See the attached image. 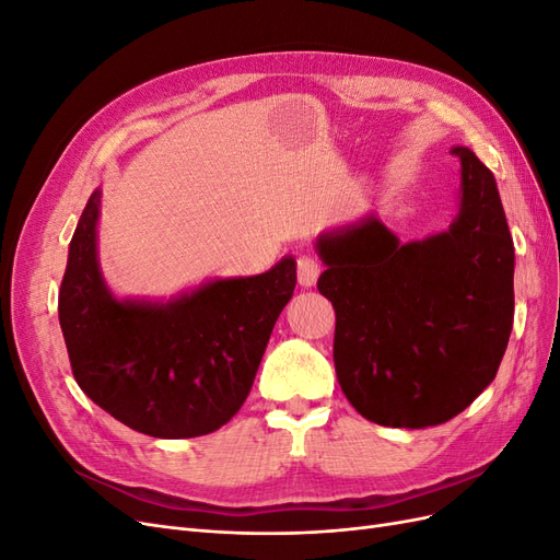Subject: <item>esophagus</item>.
I'll return each instance as SVG.
<instances>
[{
    "instance_id": "1",
    "label": "esophagus",
    "mask_w": 560,
    "mask_h": 560,
    "mask_svg": "<svg viewBox=\"0 0 560 560\" xmlns=\"http://www.w3.org/2000/svg\"><path fill=\"white\" fill-rule=\"evenodd\" d=\"M299 284L301 287H313L322 273V264L315 257H308V254H303L299 257Z\"/></svg>"
}]
</instances>
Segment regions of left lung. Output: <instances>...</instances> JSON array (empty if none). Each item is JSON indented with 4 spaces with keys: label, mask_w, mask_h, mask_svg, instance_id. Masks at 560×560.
Masks as SVG:
<instances>
[{
    "label": "left lung",
    "mask_w": 560,
    "mask_h": 560,
    "mask_svg": "<svg viewBox=\"0 0 560 560\" xmlns=\"http://www.w3.org/2000/svg\"><path fill=\"white\" fill-rule=\"evenodd\" d=\"M446 231L401 243L376 212L322 231L317 280L336 311L348 401L385 428L442 425L495 378L514 322V241L493 173L469 147Z\"/></svg>",
    "instance_id": "1"
}]
</instances>
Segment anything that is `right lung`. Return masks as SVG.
<instances>
[{"mask_svg":"<svg viewBox=\"0 0 560 560\" xmlns=\"http://www.w3.org/2000/svg\"><path fill=\"white\" fill-rule=\"evenodd\" d=\"M103 189L74 229L58 317L74 378L100 409L159 439L210 434L247 399L296 259L247 278H208L171 299L116 296L97 259Z\"/></svg>","mask_w":560,"mask_h":560,"instance_id":"obj_1","label":"right lung"}]
</instances>
